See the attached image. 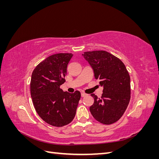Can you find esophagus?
Here are the masks:
<instances>
[{"mask_svg": "<svg viewBox=\"0 0 159 159\" xmlns=\"http://www.w3.org/2000/svg\"><path fill=\"white\" fill-rule=\"evenodd\" d=\"M81 97H85V96H86V95H87V94H86V93H81Z\"/></svg>", "mask_w": 159, "mask_h": 159, "instance_id": "34e87169", "label": "esophagus"}]
</instances>
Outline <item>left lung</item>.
Returning <instances> with one entry per match:
<instances>
[{
    "label": "left lung",
    "instance_id": "1",
    "mask_svg": "<svg viewBox=\"0 0 159 159\" xmlns=\"http://www.w3.org/2000/svg\"><path fill=\"white\" fill-rule=\"evenodd\" d=\"M82 55L92 68L95 78L103 86L100 98L91 94L94 103L90 112L101 123H114L122 117L131 98L129 72L121 60L106 51L85 52Z\"/></svg>",
    "mask_w": 159,
    "mask_h": 159
}]
</instances>
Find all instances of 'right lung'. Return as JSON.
I'll return each instance as SVG.
<instances>
[{
	"mask_svg": "<svg viewBox=\"0 0 159 159\" xmlns=\"http://www.w3.org/2000/svg\"><path fill=\"white\" fill-rule=\"evenodd\" d=\"M73 54L59 53L41 61L33 70L30 94L38 115L54 127H63L74 119L81 93H70L60 87L66 80L67 66Z\"/></svg>",
	"mask_w": 159,
	"mask_h": 159,
	"instance_id": "obj_1",
	"label": "right lung"
}]
</instances>
